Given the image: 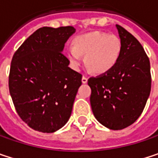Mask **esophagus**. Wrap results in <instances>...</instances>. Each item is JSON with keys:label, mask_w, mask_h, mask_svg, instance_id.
I'll return each instance as SVG.
<instances>
[{"label": "esophagus", "mask_w": 158, "mask_h": 158, "mask_svg": "<svg viewBox=\"0 0 158 158\" xmlns=\"http://www.w3.org/2000/svg\"><path fill=\"white\" fill-rule=\"evenodd\" d=\"M81 81H82V83H87L88 82V78H86V77H82V79H81Z\"/></svg>", "instance_id": "34e87169"}]
</instances>
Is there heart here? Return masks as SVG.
Listing matches in <instances>:
<instances>
[{
	"label": "heart",
	"instance_id": "heart-1",
	"mask_svg": "<svg viewBox=\"0 0 158 158\" xmlns=\"http://www.w3.org/2000/svg\"><path fill=\"white\" fill-rule=\"evenodd\" d=\"M122 53V42L114 35L95 31L77 36L73 47L67 49V57L78 69L85 56L86 65L96 74H106L117 64Z\"/></svg>",
	"mask_w": 158,
	"mask_h": 158
}]
</instances>
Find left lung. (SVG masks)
Here are the masks:
<instances>
[{
  "instance_id": "1",
  "label": "left lung",
  "mask_w": 158,
  "mask_h": 158,
  "mask_svg": "<svg viewBox=\"0 0 158 158\" xmlns=\"http://www.w3.org/2000/svg\"><path fill=\"white\" fill-rule=\"evenodd\" d=\"M121 56L106 74L91 77L90 105L95 118L110 130H122L141 115L151 90L150 62L139 41L116 24Z\"/></svg>"
}]
</instances>
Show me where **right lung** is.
<instances>
[{
  "label": "right lung",
  "mask_w": 158,
  "mask_h": 158,
  "mask_svg": "<svg viewBox=\"0 0 158 158\" xmlns=\"http://www.w3.org/2000/svg\"><path fill=\"white\" fill-rule=\"evenodd\" d=\"M75 32L73 26L39 28L13 56L10 94L20 118L35 131L54 133L71 115L82 75L62 52Z\"/></svg>",
  "instance_id": "obj_1"
}]
</instances>
